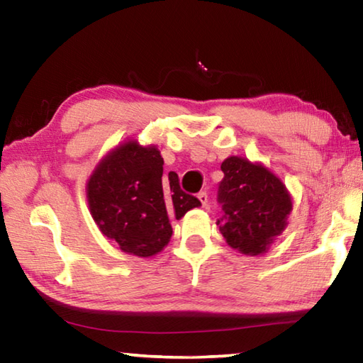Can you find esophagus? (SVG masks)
<instances>
[{
    "mask_svg": "<svg viewBox=\"0 0 363 363\" xmlns=\"http://www.w3.org/2000/svg\"><path fill=\"white\" fill-rule=\"evenodd\" d=\"M196 196H199L201 206L206 208L208 206V194L205 192V190H203V192H199V195H196Z\"/></svg>",
    "mask_w": 363,
    "mask_h": 363,
    "instance_id": "obj_1",
    "label": "esophagus"
}]
</instances>
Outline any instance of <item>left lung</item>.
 <instances>
[{"label":"left lung","instance_id":"1","mask_svg":"<svg viewBox=\"0 0 363 363\" xmlns=\"http://www.w3.org/2000/svg\"><path fill=\"white\" fill-rule=\"evenodd\" d=\"M220 169L224 177L218 186L219 230L240 253L261 255L285 230L290 195L279 177L245 158H227Z\"/></svg>","mask_w":363,"mask_h":363}]
</instances>
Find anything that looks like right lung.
<instances>
[{
  "label": "right lung",
  "mask_w": 363,
  "mask_h": 363,
  "mask_svg": "<svg viewBox=\"0 0 363 363\" xmlns=\"http://www.w3.org/2000/svg\"><path fill=\"white\" fill-rule=\"evenodd\" d=\"M88 203L104 235L125 253L149 257L173 235L169 219L182 218L200 200L184 192L173 171L163 176L158 149L131 140L97 164L88 182Z\"/></svg>",
  "instance_id": "1"
}]
</instances>
